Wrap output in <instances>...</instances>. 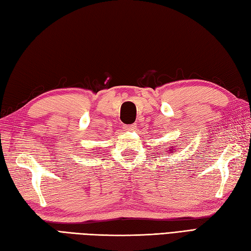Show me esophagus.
<instances>
[{"label":"esophagus","instance_id":"1","mask_svg":"<svg viewBox=\"0 0 251 251\" xmlns=\"http://www.w3.org/2000/svg\"><path fill=\"white\" fill-rule=\"evenodd\" d=\"M124 128L126 130H135L137 128L136 124H129V125H124Z\"/></svg>","mask_w":251,"mask_h":251}]
</instances>
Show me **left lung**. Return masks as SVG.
Returning <instances> with one entry per match:
<instances>
[{"instance_id": "1", "label": "left lung", "mask_w": 251, "mask_h": 251, "mask_svg": "<svg viewBox=\"0 0 251 251\" xmlns=\"http://www.w3.org/2000/svg\"><path fill=\"white\" fill-rule=\"evenodd\" d=\"M174 151H175V150H174Z\"/></svg>"}]
</instances>
